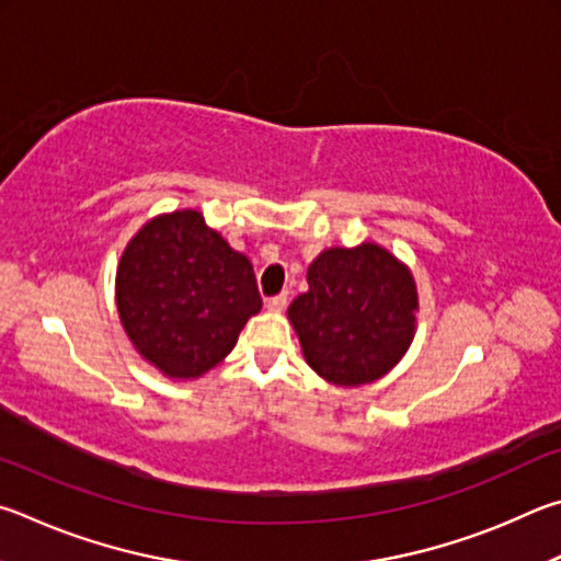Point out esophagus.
<instances>
[{"label": "esophagus", "mask_w": 561, "mask_h": 561, "mask_svg": "<svg viewBox=\"0 0 561 561\" xmlns=\"http://www.w3.org/2000/svg\"><path fill=\"white\" fill-rule=\"evenodd\" d=\"M286 306H288V293H280V296H273V298H268V302H265V308H268L271 312L286 310Z\"/></svg>", "instance_id": "obj_1"}]
</instances>
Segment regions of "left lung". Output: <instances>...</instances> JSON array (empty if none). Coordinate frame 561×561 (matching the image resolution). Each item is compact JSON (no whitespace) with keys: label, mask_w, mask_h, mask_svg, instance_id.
<instances>
[{"label":"left lung","mask_w":561,"mask_h":561,"mask_svg":"<svg viewBox=\"0 0 561 561\" xmlns=\"http://www.w3.org/2000/svg\"><path fill=\"white\" fill-rule=\"evenodd\" d=\"M308 293L288 318L302 355L322 379L359 387L407 355L416 330L414 275L377 243L322 251L308 268Z\"/></svg>","instance_id":"left-lung-1"}]
</instances>
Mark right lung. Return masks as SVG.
Returning a JSON list of instances; mask_svg holds the SVG:
<instances>
[{
    "mask_svg": "<svg viewBox=\"0 0 561 561\" xmlns=\"http://www.w3.org/2000/svg\"><path fill=\"white\" fill-rule=\"evenodd\" d=\"M115 302L127 337L172 379H196L261 310L253 265L194 209L154 216L125 245Z\"/></svg>",
    "mask_w": 561,
    "mask_h": 561,
    "instance_id": "1",
    "label": "right lung"
}]
</instances>
